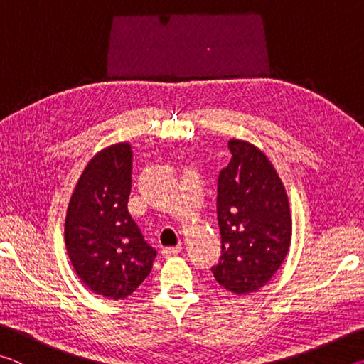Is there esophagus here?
<instances>
[{
	"label": "esophagus",
	"instance_id": "esophagus-1",
	"mask_svg": "<svg viewBox=\"0 0 364 364\" xmlns=\"http://www.w3.org/2000/svg\"><path fill=\"white\" fill-rule=\"evenodd\" d=\"M181 252V245H176V247H167L162 250V257L164 258H171V257H176L178 254Z\"/></svg>",
	"mask_w": 364,
	"mask_h": 364
}]
</instances>
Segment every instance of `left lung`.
<instances>
[{"mask_svg":"<svg viewBox=\"0 0 364 364\" xmlns=\"http://www.w3.org/2000/svg\"><path fill=\"white\" fill-rule=\"evenodd\" d=\"M230 151L231 162L218 176L221 257L212 273L226 291L247 295L267 286L286 260L292 215L267 154L242 139H231Z\"/></svg>","mask_w":364,"mask_h":364,"instance_id":"8db88e82","label":"left lung"}]
</instances>
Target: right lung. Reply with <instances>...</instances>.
I'll list each match as a JSON object with an SVG mask.
<instances>
[{"mask_svg":"<svg viewBox=\"0 0 364 364\" xmlns=\"http://www.w3.org/2000/svg\"><path fill=\"white\" fill-rule=\"evenodd\" d=\"M130 189L132 147L110 144L86 164L65 213V249L73 269L90 291L112 300L136 291L156 258L127 208Z\"/></svg>","mask_w":364,"mask_h":364,"instance_id":"obj_1","label":"right lung"}]
</instances>
